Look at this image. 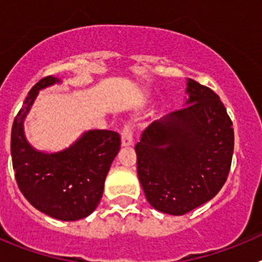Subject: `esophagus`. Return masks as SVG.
Instances as JSON below:
<instances>
[{
  "mask_svg": "<svg viewBox=\"0 0 262 262\" xmlns=\"http://www.w3.org/2000/svg\"><path fill=\"white\" fill-rule=\"evenodd\" d=\"M133 144V127L126 124L122 129V147H129Z\"/></svg>",
  "mask_w": 262,
  "mask_h": 262,
  "instance_id": "1",
  "label": "esophagus"
}]
</instances>
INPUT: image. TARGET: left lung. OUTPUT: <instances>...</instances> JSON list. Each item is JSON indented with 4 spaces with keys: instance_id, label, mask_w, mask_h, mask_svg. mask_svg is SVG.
Instances as JSON below:
<instances>
[{
    "instance_id": "1",
    "label": "left lung",
    "mask_w": 262,
    "mask_h": 262,
    "mask_svg": "<svg viewBox=\"0 0 262 262\" xmlns=\"http://www.w3.org/2000/svg\"><path fill=\"white\" fill-rule=\"evenodd\" d=\"M181 110L155 120L135 145L138 177L157 211L184 215L212 200L227 180L232 122L219 97L186 80Z\"/></svg>"
}]
</instances>
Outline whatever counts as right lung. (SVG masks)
Instances as JSON below:
<instances>
[{
    "label": "right lung",
    "mask_w": 262,
    "mask_h": 262,
    "mask_svg": "<svg viewBox=\"0 0 262 262\" xmlns=\"http://www.w3.org/2000/svg\"><path fill=\"white\" fill-rule=\"evenodd\" d=\"M61 82L50 76L32 86L14 119L10 149L15 180L25 198L48 216L73 222L97 209L120 138L114 131L89 129L64 149H36L27 140L25 120L39 92Z\"/></svg>",
    "instance_id": "right-lung-1"
}]
</instances>
